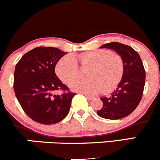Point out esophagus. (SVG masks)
Masks as SVG:
<instances>
[{
    "instance_id": "obj_1",
    "label": "esophagus",
    "mask_w": 160,
    "mask_h": 160,
    "mask_svg": "<svg viewBox=\"0 0 160 160\" xmlns=\"http://www.w3.org/2000/svg\"><path fill=\"white\" fill-rule=\"evenodd\" d=\"M84 95H86V98L89 99V100H93V99H94V97L91 96V95H87V94H84Z\"/></svg>"
}]
</instances>
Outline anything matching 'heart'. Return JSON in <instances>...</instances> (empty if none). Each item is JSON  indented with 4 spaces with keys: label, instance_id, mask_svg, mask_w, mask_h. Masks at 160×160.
Segmentation results:
<instances>
[{
    "label": "heart",
    "instance_id": "obj_1",
    "mask_svg": "<svg viewBox=\"0 0 160 160\" xmlns=\"http://www.w3.org/2000/svg\"><path fill=\"white\" fill-rule=\"evenodd\" d=\"M83 68H90L88 73L89 80H76L70 83L72 90L87 95H95L102 91L104 94L113 92L122 80L124 63L122 57L113 54L109 49H99L84 52L78 56ZM56 72L62 82L68 83L78 78L80 68L72 55L62 57L58 62Z\"/></svg>",
    "mask_w": 160,
    "mask_h": 160
}]
</instances>
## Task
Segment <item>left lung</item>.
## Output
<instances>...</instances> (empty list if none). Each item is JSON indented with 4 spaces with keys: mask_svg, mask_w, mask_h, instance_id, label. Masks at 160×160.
I'll list each match as a JSON object with an SVG mask.
<instances>
[{
    "mask_svg": "<svg viewBox=\"0 0 160 160\" xmlns=\"http://www.w3.org/2000/svg\"><path fill=\"white\" fill-rule=\"evenodd\" d=\"M100 48L113 49L122 57L124 73L111 96L101 98L103 107L97 111V114L108 120L124 118L135 111L142 98L146 77L143 62L135 49L118 42L106 43Z\"/></svg>",
    "mask_w": 160,
    "mask_h": 160,
    "instance_id": "left-lung-1",
    "label": "left lung"
}]
</instances>
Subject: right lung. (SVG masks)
<instances>
[{"label":"right lung","mask_w":160,"mask_h":160,"mask_svg":"<svg viewBox=\"0 0 160 160\" xmlns=\"http://www.w3.org/2000/svg\"><path fill=\"white\" fill-rule=\"evenodd\" d=\"M67 54L55 47H39L25 53L16 64L13 89L25 113L39 123H57L65 118L76 93L55 73L58 60ZM62 90V95H53Z\"/></svg>","instance_id":"add662e5"}]
</instances>
